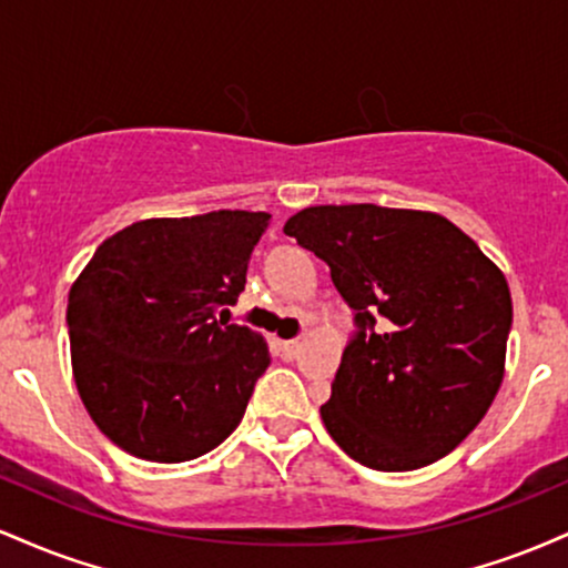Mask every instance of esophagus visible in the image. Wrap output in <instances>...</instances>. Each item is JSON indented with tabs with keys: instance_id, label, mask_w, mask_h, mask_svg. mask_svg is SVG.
Listing matches in <instances>:
<instances>
[{
	"instance_id": "34e87169",
	"label": "esophagus",
	"mask_w": 568,
	"mask_h": 568,
	"mask_svg": "<svg viewBox=\"0 0 568 568\" xmlns=\"http://www.w3.org/2000/svg\"><path fill=\"white\" fill-rule=\"evenodd\" d=\"M277 352L283 355V361H293L302 352V342H293V338L291 342H277Z\"/></svg>"
}]
</instances>
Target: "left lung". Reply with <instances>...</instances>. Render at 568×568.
<instances>
[{
  "label": "left lung",
  "mask_w": 568,
  "mask_h": 568,
  "mask_svg": "<svg viewBox=\"0 0 568 568\" xmlns=\"http://www.w3.org/2000/svg\"><path fill=\"white\" fill-rule=\"evenodd\" d=\"M283 232L331 266L355 312L357 334L321 406L331 438L382 473L454 452L505 376L513 298L499 266L429 211L315 205Z\"/></svg>",
  "instance_id": "1"
}]
</instances>
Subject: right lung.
<instances>
[{
  "label": "right lung",
  "mask_w": 568,
  "mask_h": 568,
  "mask_svg": "<svg viewBox=\"0 0 568 568\" xmlns=\"http://www.w3.org/2000/svg\"><path fill=\"white\" fill-rule=\"evenodd\" d=\"M270 213L143 219L98 245L69 291L77 393L114 446L197 459L234 433L270 366L264 336L219 321Z\"/></svg>",
  "instance_id": "obj_1"
}]
</instances>
